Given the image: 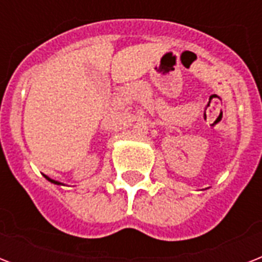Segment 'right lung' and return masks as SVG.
Segmentation results:
<instances>
[{
    "instance_id": "obj_1",
    "label": "right lung",
    "mask_w": 262,
    "mask_h": 262,
    "mask_svg": "<svg viewBox=\"0 0 262 262\" xmlns=\"http://www.w3.org/2000/svg\"><path fill=\"white\" fill-rule=\"evenodd\" d=\"M45 178H46L47 181H50L51 183H54V185H59V186H65V185H63L62 182H58V181H55V179H51V178H49V177H47V175H45Z\"/></svg>"
}]
</instances>
